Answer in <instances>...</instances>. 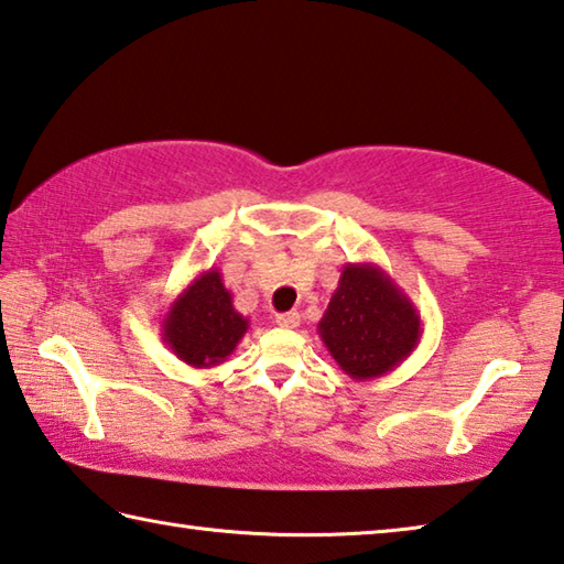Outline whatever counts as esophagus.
<instances>
[{
	"mask_svg": "<svg viewBox=\"0 0 564 564\" xmlns=\"http://www.w3.org/2000/svg\"><path fill=\"white\" fill-rule=\"evenodd\" d=\"M274 322L280 324L282 329H297L300 327V314L297 312H282V314H276Z\"/></svg>",
	"mask_w": 564,
	"mask_h": 564,
	"instance_id": "1",
	"label": "esophagus"
}]
</instances>
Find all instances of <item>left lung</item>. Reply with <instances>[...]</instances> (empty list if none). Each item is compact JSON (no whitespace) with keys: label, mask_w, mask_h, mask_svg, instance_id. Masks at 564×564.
Returning a JSON list of instances; mask_svg holds the SVG:
<instances>
[{"label":"left lung","mask_w":564,"mask_h":564,"mask_svg":"<svg viewBox=\"0 0 564 564\" xmlns=\"http://www.w3.org/2000/svg\"><path fill=\"white\" fill-rule=\"evenodd\" d=\"M317 332L354 381L379 379L419 347L423 322L393 276L373 262L344 264Z\"/></svg>","instance_id":"left-lung-1"}]
</instances>
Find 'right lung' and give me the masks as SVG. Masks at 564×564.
Here are the masks:
<instances>
[{"mask_svg":"<svg viewBox=\"0 0 564 564\" xmlns=\"http://www.w3.org/2000/svg\"><path fill=\"white\" fill-rule=\"evenodd\" d=\"M250 319L232 307L220 270H205L177 294L161 322V337L193 369H213L235 351Z\"/></svg>","mask_w":564,"mask_h":564,"instance_id":"add662e5","label":"right lung"}]
</instances>
